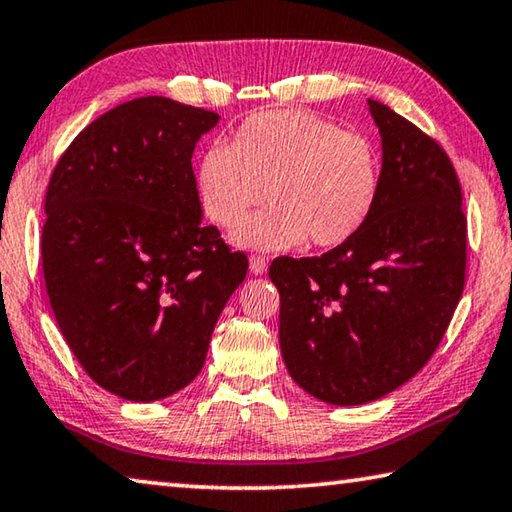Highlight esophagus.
I'll return each instance as SVG.
<instances>
[{"instance_id":"obj_1","label":"esophagus","mask_w":512,"mask_h":512,"mask_svg":"<svg viewBox=\"0 0 512 512\" xmlns=\"http://www.w3.org/2000/svg\"><path fill=\"white\" fill-rule=\"evenodd\" d=\"M266 269H269V259L262 255H250V273L264 275Z\"/></svg>"}]
</instances>
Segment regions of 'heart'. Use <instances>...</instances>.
<instances>
[{"label":"heart","mask_w":512,"mask_h":512,"mask_svg":"<svg viewBox=\"0 0 512 512\" xmlns=\"http://www.w3.org/2000/svg\"><path fill=\"white\" fill-rule=\"evenodd\" d=\"M232 243L289 250L342 246L369 221L380 196V159L360 134L300 109L262 111L243 120L232 145L214 143L198 164L202 214L216 227L237 225Z\"/></svg>","instance_id":"b5f03b06"}]
</instances>
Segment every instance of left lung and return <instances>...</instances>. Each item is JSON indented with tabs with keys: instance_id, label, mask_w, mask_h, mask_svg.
Instances as JSON below:
<instances>
[{
	"instance_id": "1",
	"label": "left lung",
	"mask_w": 512,
	"mask_h": 512,
	"mask_svg": "<svg viewBox=\"0 0 512 512\" xmlns=\"http://www.w3.org/2000/svg\"><path fill=\"white\" fill-rule=\"evenodd\" d=\"M380 196L355 237L321 257H278L289 376L332 405L394 392L431 360L465 287L467 218L453 164L431 136L369 100Z\"/></svg>"
}]
</instances>
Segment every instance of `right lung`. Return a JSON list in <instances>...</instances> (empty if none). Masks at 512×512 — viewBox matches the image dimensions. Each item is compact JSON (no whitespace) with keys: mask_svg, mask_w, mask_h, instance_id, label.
Listing matches in <instances>:
<instances>
[{"mask_svg":"<svg viewBox=\"0 0 512 512\" xmlns=\"http://www.w3.org/2000/svg\"><path fill=\"white\" fill-rule=\"evenodd\" d=\"M221 116L136 97L93 120L45 196L43 273L56 323L84 371L150 403L198 376L223 307L248 271L202 223L191 157Z\"/></svg>","mask_w":512,"mask_h":512,"instance_id":"1","label":"right lung"}]
</instances>
